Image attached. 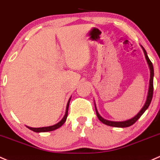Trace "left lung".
I'll list each match as a JSON object with an SVG mask.
<instances>
[{
    "instance_id": "1",
    "label": "left lung",
    "mask_w": 160,
    "mask_h": 160,
    "mask_svg": "<svg viewBox=\"0 0 160 160\" xmlns=\"http://www.w3.org/2000/svg\"><path fill=\"white\" fill-rule=\"evenodd\" d=\"M142 50H143L144 52V54H145L146 59L147 60V63L149 64V69H150V80H149V93H148V96H147V102H146L145 105L143 106V107L142 108V110L139 112V113L137 114V116L133 117V118L130 119V120H126V121H122V122H114V121H109L105 120L103 119L101 116L99 114V112H97V108H96V106H95V110H96V112H97V116L98 117V119L100 120L102 123L106 124L107 126H110V127H128L132 126V124L135 123L140 118L141 116L143 114V112H145L146 110H147V108L149 107V104H150L151 101H152V95H153V75H154V71H153V66H152V62L150 61L149 58H148V55L147 53V51H146L145 49L142 47Z\"/></svg>"
}]
</instances>
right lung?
<instances>
[{
    "mask_svg": "<svg viewBox=\"0 0 160 160\" xmlns=\"http://www.w3.org/2000/svg\"><path fill=\"white\" fill-rule=\"evenodd\" d=\"M70 100H69L68 102H67V110H66V113H65L64 117H63V118L60 121V122H58V123L55 124V125L53 126H50V127H40V128H32V127H27L28 129H30L31 130L33 131V132H49V131H53L54 130V129H58L59 127H61L62 125H63V123L65 122V121L67 120V115H68V107H69V103H70Z\"/></svg>",
    "mask_w": 160,
    "mask_h": 160,
    "instance_id": "right-lung-1",
    "label": "right lung"
}]
</instances>
